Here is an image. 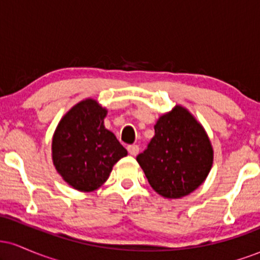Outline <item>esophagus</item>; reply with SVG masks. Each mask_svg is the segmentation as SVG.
Here are the masks:
<instances>
[{
	"mask_svg": "<svg viewBox=\"0 0 260 260\" xmlns=\"http://www.w3.org/2000/svg\"><path fill=\"white\" fill-rule=\"evenodd\" d=\"M127 150H128V153H129L131 155H133V156H136V155L139 153V147H138V145H137V144L128 145Z\"/></svg>",
	"mask_w": 260,
	"mask_h": 260,
	"instance_id": "esophagus-1",
	"label": "esophagus"
}]
</instances>
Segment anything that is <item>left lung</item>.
I'll return each instance as SVG.
<instances>
[{
  "label": "left lung",
  "instance_id": "left-lung-1",
  "mask_svg": "<svg viewBox=\"0 0 260 260\" xmlns=\"http://www.w3.org/2000/svg\"><path fill=\"white\" fill-rule=\"evenodd\" d=\"M148 149L137 156L151 188L164 198L180 199L207 180L214 150L204 127L186 107L176 105L157 118Z\"/></svg>",
  "mask_w": 260,
  "mask_h": 260
}]
</instances>
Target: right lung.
Returning a JSON list of instances; mask_svg holds the SVG:
<instances>
[{
	"label": "right lung",
	"mask_w": 260,
	"mask_h": 260,
	"mask_svg": "<svg viewBox=\"0 0 260 260\" xmlns=\"http://www.w3.org/2000/svg\"><path fill=\"white\" fill-rule=\"evenodd\" d=\"M106 107L88 98L66 112L52 136L53 166L79 192L103 186L113 165L128 154L115 134L106 129Z\"/></svg>",
	"instance_id": "1"
}]
</instances>
